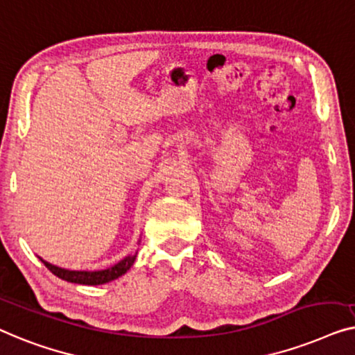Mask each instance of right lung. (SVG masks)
<instances>
[{
  "label": "right lung",
  "instance_id": "obj_1",
  "mask_svg": "<svg viewBox=\"0 0 355 355\" xmlns=\"http://www.w3.org/2000/svg\"><path fill=\"white\" fill-rule=\"evenodd\" d=\"M135 257L137 256H128L121 261L116 266L111 268H106V270H99V272H77V270H66V268L51 266V263L44 262L42 259V262L48 267L49 272H53L54 275L66 279V282L71 283H78V284H104L112 282L119 277H122L123 273H127L130 267L133 266Z\"/></svg>",
  "mask_w": 355,
  "mask_h": 355
}]
</instances>
